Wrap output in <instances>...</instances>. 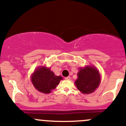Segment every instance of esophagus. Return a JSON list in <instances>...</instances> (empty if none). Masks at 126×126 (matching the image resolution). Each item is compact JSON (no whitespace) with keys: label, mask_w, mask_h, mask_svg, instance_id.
I'll return each mask as SVG.
<instances>
[{"label":"esophagus","mask_w":126,"mask_h":126,"mask_svg":"<svg viewBox=\"0 0 126 126\" xmlns=\"http://www.w3.org/2000/svg\"><path fill=\"white\" fill-rule=\"evenodd\" d=\"M65 79H66V80H70V79H71L70 76H68V77H65Z\"/></svg>","instance_id":"1"}]
</instances>
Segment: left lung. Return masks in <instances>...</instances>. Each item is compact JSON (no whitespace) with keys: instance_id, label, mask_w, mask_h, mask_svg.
Returning <instances> with one entry per match:
<instances>
[{"instance_id":"1","label":"left lung","mask_w":126,"mask_h":126,"mask_svg":"<svg viewBox=\"0 0 126 126\" xmlns=\"http://www.w3.org/2000/svg\"><path fill=\"white\" fill-rule=\"evenodd\" d=\"M78 79L75 83L77 89L84 94L93 92L100 83L101 78L99 72L92 66L81 68L77 74Z\"/></svg>"}]
</instances>
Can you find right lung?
Listing matches in <instances>:
<instances>
[{
    "label": "right lung",
    "mask_w": 126,
    "mask_h": 126,
    "mask_svg": "<svg viewBox=\"0 0 126 126\" xmlns=\"http://www.w3.org/2000/svg\"><path fill=\"white\" fill-rule=\"evenodd\" d=\"M61 76H56L50 68H39L34 72L32 82L35 88L43 93H50L59 84Z\"/></svg>",
    "instance_id": "obj_1"
}]
</instances>
